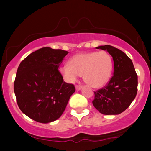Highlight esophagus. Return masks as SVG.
<instances>
[{"label":"esophagus","instance_id":"1","mask_svg":"<svg viewBox=\"0 0 151 151\" xmlns=\"http://www.w3.org/2000/svg\"><path fill=\"white\" fill-rule=\"evenodd\" d=\"M82 85H76V90H78V91H79V90H80L82 88Z\"/></svg>","mask_w":151,"mask_h":151}]
</instances>
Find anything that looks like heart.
I'll return each instance as SVG.
<instances>
[{"mask_svg":"<svg viewBox=\"0 0 151 151\" xmlns=\"http://www.w3.org/2000/svg\"><path fill=\"white\" fill-rule=\"evenodd\" d=\"M60 71L67 82H76L78 76L82 75L86 84L100 88L110 79L113 60L106 51L80 53L71 57L69 65L62 67Z\"/></svg>","mask_w":151,"mask_h":151,"instance_id":"b5f03b06","label":"heart"}]
</instances>
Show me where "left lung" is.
I'll list each match as a JSON object with an SVG mask.
<instances>
[{
  "mask_svg": "<svg viewBox=\"0 0 151 151\" xmlns=\"http://www.w3.org/2000/svg\"><path fill=\"white\" fill-rule=\"evenodd\" d=\"M113 57V76L104 87L94 92L93 104L104 115H117L130 106L137 93V75L127 55L111 45L99 46Z\"/></svg>",
  "mask_w": 151,
  "mask_h": 151,
  "instance_id": "left-lung-1",
  "label": "left lung"
}]
</instances>
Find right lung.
Wrapping results in <instances>:
<instances>
[{"label":"right lung","mask_w":151,"mask_h":151,"mask_svg":"<svg viewBox=\"0 0 151 151\" xmlns=\"http://www.w3.org/2000/svg\"><path fill=\"white\" fill-rule=\"evenodd\" d=\"M68 51L43 47L19 65L14 84L18 106L24 114L40 123L59 118L75 86L67 83L58 68Z\"/></svg>","instance_id":"add662e5"}]
</instances>
